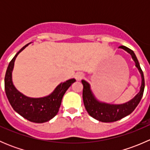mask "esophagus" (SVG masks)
<instances>
[{"label":"esophagus","mask_w":150,"mask_h":150,"mask_svg":"<svg viewBox=\"0 0 150 150\" xmlns=\"http://www.w3.org/2000/svg\"><path fill=\"white\" fill-rule=\"evenodd\" d=\"M84 77V74L82 72H77L75 75V78L77 81H81L83 78Z\"/></svg>","instance_id":"obj_1"}]
</instances>
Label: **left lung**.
Listing matches in <instances>:
<instances>
[{
  "instance_id": "obj_1",
  "label": "left lung",
  "mask_w": 150,
  "mask_h": 150,
  "mask_svg": "<svg viewBox=\"0 0 150 150\" xmlns=\"http://www.w3.org/2000/svg\"><path fill=\"white\" fill-rule=\"evenodd\" d=\"M119 48L125 50L128 54H131L133 60L135 62L136 67L139 69L142 78L140 91L133 99L125 103L120 104H108L98 100L91 89L90 84L85 80H82L81 81L83 86V99L85 108L89 115L101 122H111L117 121L131 114L140 102L144 90V74L134 52L132 50L124 46H120Z\"/></svg>"
}]
</instances>
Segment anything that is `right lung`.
<instances>
[{
	"instance_id": "right-lung-1",
	"label": "right lung",
	"mask_w": 150,
	"mask_h": 150,
	"mask_svg": "<svg viewBox=\"0 0 150 150\" xmlns=\"http://www.w3.org/2000/svg\"><path fill=\"white\" fill-rule=\"evenodd\" d=\"M30 43H29L22 47L10 62L4 80L5 91L8 102L18 114L30 122L43 123L49 121L57 115L63 96L69 86L75 82L76 80L72 78L61 83L56 87L52 93L43 97H28L19 91L12 81V72L14 62L18 54Z\"/></svg>"
}]
</instances>
